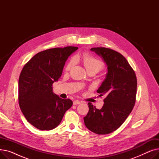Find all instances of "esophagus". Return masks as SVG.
Masks as SVG:
<instances>
[{
    "mask_svg": "<svg viewBox=\"0 0 159 159\" xmlns=\"http://www.w3.org/2000/svg\"><path fill=\"white\" fill-rule=\"evenodd\" d=\"M80 103H81V102L78 101V100H75V101H73V105H77V104H79Z\"/></svg>",
    "mask_w": 159,
    "mask_h": 159,
    "instance_id": "1",
    "label": "esophagus"
}]
</instances>
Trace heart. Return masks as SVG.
<instances>
[{
	"label": "heart",
	"instance_id": "1",
	"mask_svg": "<svg viewBox=\"0 0 159 159\" xmlns=\"http://www.w3.org/2000/svg\"><path fill=\"white\" fill-rule=\"evenodd\" d=\"M80 57H81L87 71L95 70L98 72L104 68V63L102 61L88 53L82 54L81 56H80ZM75 63H76V58H71L70 61L68 62V64H67L66 70L67 71L70 70Z\"/></svg>",
	"mask_w": 159,
	"mask_h": 159
}]
</instances>
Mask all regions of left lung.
Here are the masks:
<instances>
[{"label": "left lung", "instance_id": "8db88e82", "mask_svg": "<svg viewBox=\"0 0 159 159\" xmlns=\"http://www.w3.org/2000/svg\"><path fill=\"white\" fill-rule=\"evenodd\" d=\"M91 51L106 63L107 73L97 93L105 95L101 109L88 103L89 111L84 117L86 128L96 134L106 135L117 129L134 107L137 80L135 71L122 55L106 48H93Z\"/></svg>", "mask_w": 159, "mask_h": 159}]
</instances>
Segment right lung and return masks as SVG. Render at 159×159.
I'll return each instance as SVG.
<instances>
[{
    "label": "right lung",
    "mask_w": 159,
    "mask_h": 159,
    "mask_svg": "<svg viewBox=\"0 0 159 159\" xmlns=\"http://www.w3.org/2000/svg\"><path fill=\"white\" fill-rule=\"evenodd\" d=\"M77 47L55 48L40 52L24 65L19 79V103L25 118L40 130L58 126L72 106L70 99L53 92V82L62 75L66 61Z\"/></svg>",
    "instance_id": "right-lung-1"
}]
</instances>
